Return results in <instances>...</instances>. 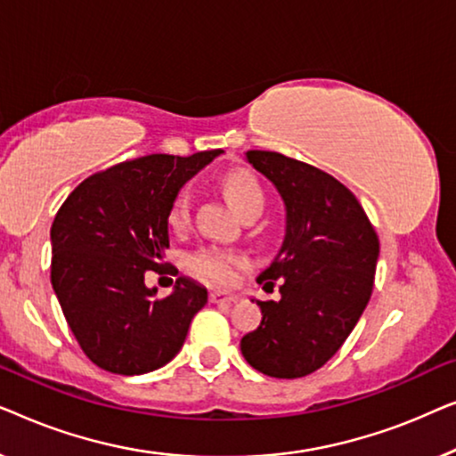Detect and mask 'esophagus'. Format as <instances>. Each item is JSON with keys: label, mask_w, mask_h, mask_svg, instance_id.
<instances>
[{"label": "esophagus", "mask_w": 456, "mask_h": 456, "mask_svg": "<svg viewBox=\"0 0 456 456\" xmlns=\"http://www.w3.org/2000/svg\"><path fill=\"white\" fill-rule=\"evenodd\" d=\"M209 301L211 303H236L239 301V297L232 295V292H226V290H211Z\"/></svg>", "instance_id": "obj_1"}]
</instances>
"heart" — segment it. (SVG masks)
Instances as JSON below:
<instances>
[{"instance_id": "b5f03b06", "label": "heart", "mask_w": 456, "mask_h": 456, "mask_svg": "<svg viewBox=\"0 0 456 456\" xmlns=\"http://www.w3.org/2000/svg\"><path fill=\"white\" fill-rule=\"evenodd\" d=\"M224 195L230 201V205L239 211L248 208L251 203L264 201V192H261L257 180L253 178L251 172L247 170H232L228 172L222 180ZM191 217V197L189 191H180L176 199H174L170 214H167V222L172 228L183 230L189 224ZM191 270L205 280L211 282H230L234 278V270L242 265V259L236 257L232 253L217 251V248H205L191 257L189 261Z\"/></svg>"}]
</instances>
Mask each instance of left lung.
<instances>
[{
  "label": "left lung",
  "instance_id": "1",
  "mask_svg": "<svg viewBox=\"0 0 456 456\" xmlns=\"http://www.w3.org/2000/svg\"><path fill=\"white\" fill-rule=\"evenodd\" d=\"M284 201V239L257 282L261 323L242 336L247 363L270 378H303L330 361L370 303L379 240L357 197L330 174L276 151H247Z\"/></svg>",
  "mask_w": 456,
  "mask_h": 456
}]
</instances>
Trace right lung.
<instances>
[{"label": "right lung", "mask_w": 456, "mask_h": 456, "mask_svg": "<svg viewBox=\"0 0 456 456\" xmlns=\"http://www.w3.org/2000/svg\"><path fill=\"white\" fill-rule=\"evenodd\" d=\"M222 149L191 158L122 161L70 192L52 226V286L74 338L105 371L159 370L184 345L208 289L180 276L166 298L145 284L170 247L167 214L180 189Z\"/></svg>", "instance_id": "right-lung-1"}]
</instances>
